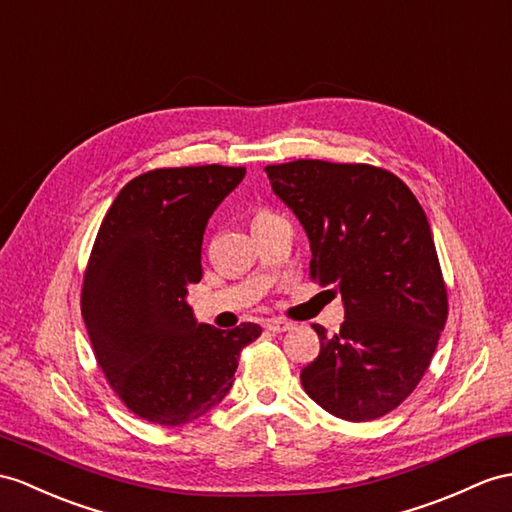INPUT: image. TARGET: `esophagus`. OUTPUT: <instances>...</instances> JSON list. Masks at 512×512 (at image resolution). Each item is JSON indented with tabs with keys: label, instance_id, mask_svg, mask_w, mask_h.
<instances>
[{
	"label": "esophagus",
	"instance_id": "esophagus-1",
	"mask_svg": "<svg viewBox=\"0 0 512 512\" xmlns=\"http://www.w3.org/2000/svg\"><path fill=\"white\" fill-rule=\"evenodd\" d=\"M267 330H271V332H286V330H293V323L291 321H284V319H278V317H273V319H267Z\"/></svg>",
	"mask_w": 512,
	"mask_h": 512
}]
</instances>
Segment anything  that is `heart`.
<instances>
[{"instance_id": "1", "label": "heart", "mask_w": 512, "mask_h": 512, "mask_svg": "<svg viewBox=\"0 0 512 512\" xmlns=\"http://www.w3.org/2000/svg\"><path fill=\"white\" fill-rule=\"evenodd\" d=\"M269 217H273V215L269 213V210H258V213L254 215V223H256V221H263V219H269Z\"/></svg>"}]
</instances>
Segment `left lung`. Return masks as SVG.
<instances>
[{
  "label": "left lung",
  "instance_id": "left-lung-1",
  "mask_svg": "<svg viewBox=\"0 0 512 512\" xmlns=\"http://www.w3.org/2000/svg\"><path fill=\"white\" fill-rule=\"evenodd\" d=\"M271 189L310 241V278L343 297L336 334L299 373L304 391L345 421L400 406L430 367L447 319V289L430 223L391 171L293 160L265 167Z\"/></svg>",
  "mask_w": 512,
  "mask_h": 512
}]
</instances>
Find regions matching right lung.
<instances>
[{
	"instance_id": "obj_1",
	"label": "right lung",
	"mask_w": 512,
	"mask_h": 512,
	"mask_svg": "<svg viewBox=\"0 0 512 512\" xmlns=\"http://www.w3.org/2000/svg\"><path fill=\"white\" fill-rule=\"evenodd\" d=\"M245 167L154 169L130 180L99 226L82 317L112 391L136 417L182 426L228 395L239 354L263 328L197 323L186 286L202 280V241Z\"/></svg>"
}]
</instances>
